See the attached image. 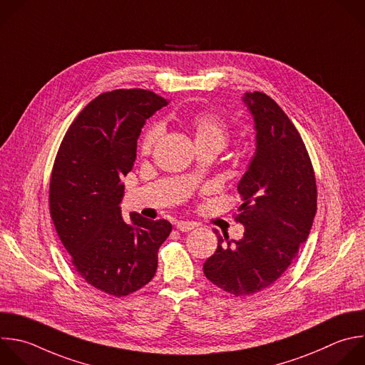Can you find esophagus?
<instances>
[{"label":"esophagus","instance_id":"34e87169","mask_svg":"<svg viewBox=\"0 0 365 365\" xmlns=\"http://www.w3.org/2000/svg\"><path fill=\"white\" fill-rule=\"evenodd\" d=\"M176 227H178L180 232H189V230H192V229H195V227H196V223H193V222H185V220H180V222H178Z\"/></svg>","mask_w":365,"mask_h":365}]
</instances>
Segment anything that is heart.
<instances>
[{"label":"heart","instance_id":"obj_1","mask_svg":"<svg viewBox=\"0 0 365 365\" xmlns=\"http://www.w3.org/2000/svg\"><path fill=\"white\" fill-rule=\"evenodd\" d=\"M187 126L193 132L196 143H216L225 146L227 140V126L225 120L213 111H199L187 118ZM163 132L162 125H152L142 136L140 150L149 153Z\"/></svg>","mask_w":365,"mask_h":365}]
</instances>
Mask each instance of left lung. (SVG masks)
<instances>
[{"instance_id": "8db88e82", "label": "left lung", "mask_w": 365, "mask_h": 365, "mask_svg": "<svg viewBox=\"0 0 365 365\" xmlns=\"http://www.w3.org/2000/svg\"><path fill=\"white\" fill-rule=\"evenodd\" d=\"M242 100L257 132L255 153L237 183L242 205L235 220L245 233L239 240L219 235L203 264L205 277L235 297L262 291L287 271L317 213L314 169L292 121L265 93H245Z\"/></svg>"}]
</instances>
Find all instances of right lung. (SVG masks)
Segmentation results:
<instances>
[{
	"mask_svg": "<svg viewBox=\"0 0 365 365\" xmlns=\"http://www.w3.org/2000/svg\"><path fill=\"white\" fill-rule=\"evenodd\" d=\"M149 90L103 93L68 128L51 172L50 213L77 274L91 287L126 297L152 281L170 222L132 212L121 217V178L136 160L146 118L168 106Z\"/></svg>",
	"mask_w": 365,
	"mask_h": 365,
	"instance_id": "right-lung-1",
	"label": "right lung"
}]
</instances>
